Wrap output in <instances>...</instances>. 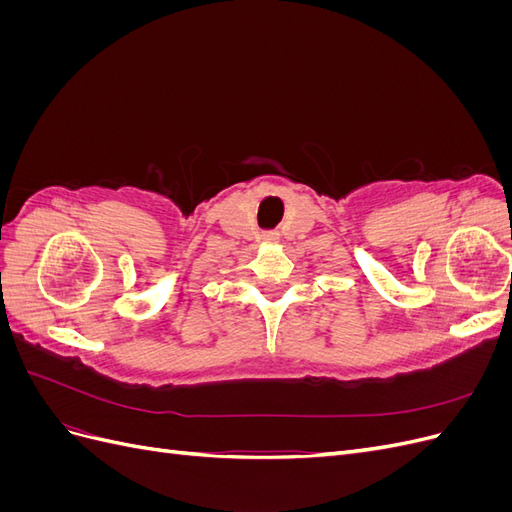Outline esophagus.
Returning a JSON list of instances; mask_svg holds the SVG:
<instances>
[{
  "mask_svg": "<svg viewBox=\"0 0 512 512\" xmlns=\"http://www.w3.org/2000/svg\"><path fill=\"white\" fill-rule=\"evenodd\" d=\"M265 241H277V235H275V232H271V235H265Z\"/></svg>",
  "mask_w": 512,
  "mask_h": 512,
  "instance_id": "34e87169",
  "label": "esophagus"
}]
</instances>
